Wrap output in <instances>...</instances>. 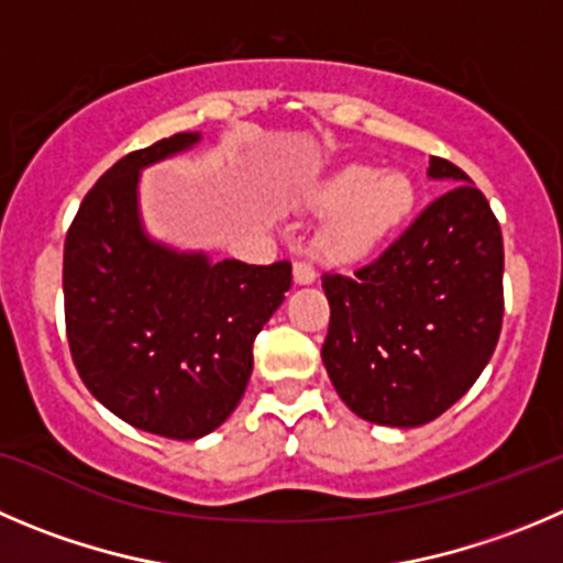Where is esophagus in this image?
Instances as JSON below:
<instances>
[{
	"mask_svg": "<svg viewBox=\"0 0 563 563\" xmlns=\"http://www.w3.org/2000/svg\"><path fill=\"white\" fill-rule=\"evenodd\" d=\"M313 280H317V269H313L311 261H297V264H294V283L308 286V283Z\"/></svg>",
	"mask_w": 563,
	"mask_h": 563,
	"instance_id": "obj_1",
	"label": "esophagus"
}]
</instances>
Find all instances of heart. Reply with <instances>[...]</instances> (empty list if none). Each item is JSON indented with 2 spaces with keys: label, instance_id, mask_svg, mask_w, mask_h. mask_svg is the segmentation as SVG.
<instances>
[{
  "label": "heart",
  "instance_id": "heart-1",
  "mask_svg": "<svg viewBox=\"0 0 563 563\" xmlns=\"http://www.w3.org/2000/svg\"><path fill=\"white\" fill-rule=\"evenodd\" d=\"M313 208L335 210L322 233V250L333 257H358L406 222L413 208L411 177L350 163L313 191Z\"/></svg>",
  "mask_w": 563,
  "mask_h": 563
}]
</instances>
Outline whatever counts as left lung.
<instances>
[{
  "instance_id": "obj_1",
  "label": "left lung",
  "mask_w": 563,
  "mask_h": 563,
  "mask_svg": "<svg viewBox=\"0 0 563 563\" xmlns=\"http://www.w3.org/2000/svg\"><path fill=\"white\" fill-rule=\"evenodd\" d=\"M450 186L380 257L324 275L322 361L361 419L419 428L459 402L486 369L503 328V233L486 197L444 157Z\"/></svg>"
}]
</instances>
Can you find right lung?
<instances>
[{"instance_id":"right-lung-1","label":"right lung","mask_w":563,"mask_h":563,"mask_svg":"<svg viewBox=\"0 0 563 563\" xmlns=\"http://www.w3.org/2000/svg\"><path fill=\"white\" fill-rule=\"evenodd\" d=\"M177 133L113 163L86 194L63 246L68 350L88 391L146 433L194 441L244 397L252 341L291 288V264L210 261L152 239L141 169L191 150Z\"/></svg>"}]
</instances>
